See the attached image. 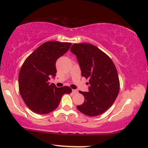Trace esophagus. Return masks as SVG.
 Returning a JSON list of instances; mask_svg holds the SVG:
<instances>
[{"instance_id":"34e87169","label":"esophagus","mask_w":148,"mask_h":148,"mask_svg":"<svg viewBox=\"0 0 148 148\" xmlns=\"http://www.w3.org/2000/svg\"><path fill=\"white\" fill-rule=\"evenodd\" d=\"M77 92H78V91H77L76 90H72V93H73L74 94H75V93H76Z\"/></svg>"}]
</instances>
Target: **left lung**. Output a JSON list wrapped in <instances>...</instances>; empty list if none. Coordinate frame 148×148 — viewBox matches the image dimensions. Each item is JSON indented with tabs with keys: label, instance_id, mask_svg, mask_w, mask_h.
Segmentation results:
<instances>
[{
	"label": "left lung",
	"instance_id": "1",
	"mask_svg": "<svg viewBox=\"0 0 148 148\" xmlns=\"http://www.w3.org/2000/svg\"><path fill=\"white\" fill-rule=\"evenodd\" d=\"M70 51L78 58L82 76L88 78L90 84L88 92L79 91L85 99L77 109L89 116L101 114L113 104L120 90L115 66L107 54L93 45L76 43Z\"/></svg>",
	"mask_w": 148,
	"mask_h": 148
}]
</instances>
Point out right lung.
Listing matches in <instances>:
<instances>
[{
  "label": "right lung",
  "mask_w": 148,
  "mask_h": 148,
  "mask_svg": "<svg viewBox=\"0 0 148 148\" xmlns=\"http://www.w3.org/2000/svg\"><path fill=\"white\" fill-rule=\"evenodd\" d=\"M71 43L47 41L37 48L21 67L18 84L21 97L27 107L37 114H45L58 107L62 96L70 93L69 86L57 88L50 84L51 76L57 73L56 62L69 51Z\"/></svg>",
  "instance_id": "right-lung-1"
}]
</instances>
